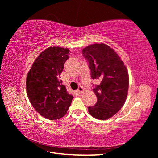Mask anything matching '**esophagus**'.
<instances>
[{
	"instance_id": "1",
	"label": "esophagus",
	"mask_w": 158,
	"mask_h": 158,
	"mask_svg": "<svg viewBox=\"0 0 158 158\" xmlns=\"http://www.w3.org/2000/svg\"><path fill=\"white\" fill-rule=\"evenodd\" d=\"M83 92H84V88L82 86L79 87V89L77 90V93H79V94H81V93H82Z\"/></svg>"
}]
</instances>
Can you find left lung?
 Returning <instances> with one entry per match:
<instances>
[{"label":"left lung","mask_w":158,"mask_h":158,"mask_svg":"<svg viewBox=\"0 0 158 158\" xmlns=\"http://www.w3.org/2000/svg\"><path fill=\"white\" fill-rule=\"evenodd\" d=\"M92 79L98 80L93 92L97 96L95 106L88 110L97 119L110 118L121 109L126 100L129 77L127 69L113 49L103 43L94 44L82 50Z\"/></svg>","instance_id":"8db88e82"}]
</instances>
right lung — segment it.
Listing matches in <instances>:
<instances>
[{
    "mask_svg": "<svg viewBox=\"0 0 158 158\" xmlns=\"http://www.w3.org/2000/svg\"><path fill=\"white\" fill-rule=\"evenodd\" d=\"M69 50L50 47L43 51L32 65L26 79V91L32 106L49 120L67 114L73 95L69 94L60 79Z\"/></svg>",
    "mask_w": 158,
    "mask_h": 158,
    "instance_id": "obj_1",
    "label": "right lung"
}]
</instances>
